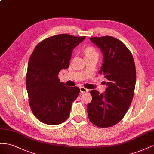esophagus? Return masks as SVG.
Instances as JSON below:
<instances>
[{"instance_id": "obj_1", "label": "esophagus", "mask_w": 154, "mask_h": 154, "mask_svg": "<svg viewBox=\"0 0 154 154\" xmlns=\"http://www.w3.org/2000/svg\"><path fill=\"white\" fill-rule=\"evenodd\" d=\"M80 91L81 92L82 94L86 93V92L88 91V90L85 88H84V87H80Z\"/></svg>"}]
</instances>
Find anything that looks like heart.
I'll list each match as a JSON object with an SVG mask.
<instances>
[{"instance_id": "heart-1", "label": "heart", "mask_w": 154, "mask_h": 154, "mask_svg": "<svg viewBox=\"0 0 154 154\" xmlns=\"http://www.w3.org/2000/svg\"><path fill=\"white\" fill-rule=\"evenodd\" d=\"M93 54L97 55V51L93 48H91V47L87 48L86 49V55H93Z\"/></svg>"}]
</instances>
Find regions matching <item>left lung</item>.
<instances>
[{"label":"left lung","mask_w":154,"mask_h":154,"mask_svg":"<svg viewBox=\"0 0 154 154\" xmlns=\"http://www.w3.org/2000/svg\"><path fill=\"white\" fill-rule=\"evenodd\" d=\"M90 39L103 53L99 73L108 81L104 93L90 91L92 100L87 111L92 123L106 128L118 123L128 111L134 94L135 66L131 52L118 39L109 36Z\"/></svg>","instance_id":"obj_1"}]
</instances>
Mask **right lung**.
Wrapping results in <instances>:
<instances>
[{"mask_svg": "<svg viewBox=\"0 0 154 154\" xmlns=\"http://www.w3.org/2000/svg\"><path fill=\"white\" fill-rule=\"evenodd\" d=\"M86 37L59 34L41 42L29 59L26 88L32 112L44 123L55 125L68 119L79 94L78 87H68L58 79L69 67L73 50Z\"/></svg>", "mask_w": 154, "mask_h": 154, "instance_id": "right-lung-1", "label": "right lung"}]
</instances>
